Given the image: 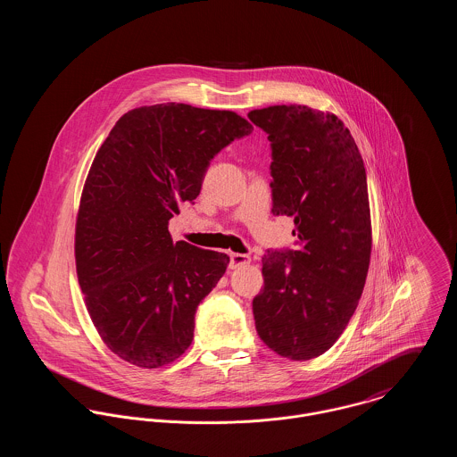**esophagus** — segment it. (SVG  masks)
I'll list each match as a JSON object with an SVG mask.
<instances>
[{
	"instance_id": "1",
	"label": "esophagus",
	"mask_w": 457,
	"mask_h": 457,
	"mask_svg": "<svg viewBox=\"0 0 457 457\" xmlns=\"http://www.w3.org/2000/svg\"><path fill=\"white\" fill-rule=\"evenodd\" d=\"M228 257H230V262H228L230 269H239V267H245L252 262L248 255H243V253H230Z\"/></svg>"
}]
</instances>
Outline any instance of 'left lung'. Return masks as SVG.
Here are the masks:
<instances>
[{"label":"left lung","mask_w":457,"mask_h":457,"mask_svg":"<svg viewBox=\"0 0 457 457\" xmlns=\"http://www.w3.org/2000/svg\"><path fill=\"white\" fill-rule=\"evenodd\" d=\"M272 147V212L292 216L297 250L267 252L255 327L278 355L310 361L348 326L371 259L366 169L343 121L308 105L248 112Z\"/></svg>","instance_id":"obj_1"}]
</instances>
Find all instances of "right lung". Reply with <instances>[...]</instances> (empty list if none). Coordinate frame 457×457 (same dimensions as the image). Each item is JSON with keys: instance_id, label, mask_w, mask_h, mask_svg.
Returning <instances> with one entry per match:
<instances>
[{"instance_id": "right-lung-1", "label": "right lung", "mask_w": 457, "mask_h": 457, "mask_svg": "<svg viewBox=\"0 0 457 457\" xmlns=\"http://www.w3.org/2000/svg\"><path fill=\"white\" fill-rule=\"evenodd\" d=\"M253 127L232 111L158 104L123 114L100 145L75 221V267L102 341L154 370L192 345L195 312L228 257L172 241L169 221L194 202L209 162Z\"/></svg>"}]
</instances>
